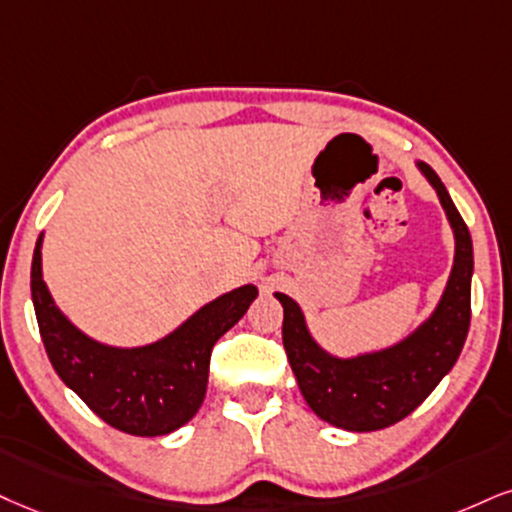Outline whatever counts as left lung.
<instances>
[{
  "instance_id": "1",
  "label": "left lung",
  "mask_w": 512,
  "mask_h": 512,
  "mask_svg": "<svg viewBox=\"0 0 512 512\" xmlns=\"http://www.w3.org/2000/svg\"><path fill=\"white\" fill-rule=\"evenodd\" d=\"M415 166L437 192L456 239L449 282L425 323L387 349L339 358L315 342L304 311L292 296L275 292V299L285 308L282 342L296 384L313 413L339 430H384L413 413L449 375L468 337L475 268L470 230L439 175L422 161Z\"/></svg>"
}]
</instances>
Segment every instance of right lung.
<instances>
[{"instance_id":"1","label":"right lung","mask_w":512,"mask_h":512,"mask_svg":"<svg viewBox=\"0 0 512 512\" xmlns=\"http://www.w3.org/2000/svg\"><path fill=\"white\" fill-rule=\"evenodd\" d=\"M30 292L49 361L106 425L135 437H161L197 415L206 396L211 349L258 296L254 285L208 301L159 342L109 346L78 330L42 280V235L35 244Z\"/></svg>"}]
</instances>
